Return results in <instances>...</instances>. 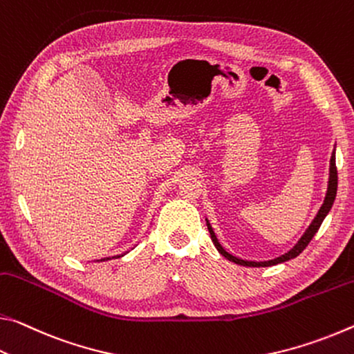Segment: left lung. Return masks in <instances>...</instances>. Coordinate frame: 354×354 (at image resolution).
<instances>
[{
    "instance_id": "1",
    "label": "left lung",
    "mask_w": 354,
    "mask_h": 354,
    "mask_svg": "<svg viewBox=\"0 0 354 354\" xmlns=\"http://www.w3.org/2000/svg\"><path fill=\"white\" fill-rule=\"evenodd\" d=\"M335 194H337V167H335V147H334L333 153H331V161H329L328 188H326V194H324V201H323V204L320 207V210L317 212V215L314 216V219H312V223L309 224V227L304 230V234L301 235V239L297 243H295V246L292 249H288L286 254H282V256H279V257H274V259H271V260H263V262H256V260L240 259V257L234 256V254H230L229 251H225L221 243H219V240L216 239L215 230H213L212 224H210V221H208L207 218H205V223H207L208 232H210L213 245H215V248L218 249V252L221 254V256H224L227 260H230V262L239 263V265H243V266H254V268H260V266H273V265H277V263L287 262V260H290V259H295V257L299 256V254L304 251L306 246L309 245L310 240L314 239V235L318 232V229H320L323 219L328 216L329 210H331V208H333V204H334V201H335Z\"/></svg>"
}]
</instances>
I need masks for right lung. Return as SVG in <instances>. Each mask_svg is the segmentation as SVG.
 I'll use <instances>...</instances> for the list:
<instances>
[{"label":"right lung","instance_id":"obj_1","mask_svg":"<svg viewBox=\"0 0 354 354\" xmlns=\"http://www.w3.org/2000/svg\"><path fill=\"white\" fill-rule=\"evenodd\" d=\"M129 252V251H127ZM127 252H124V254H118V256H113V257H103V259H98V260H95V262H105V260H111V259H119V257H124Z\"/></svg>","mask_w":354,"mask_h":354}]
</instances>
